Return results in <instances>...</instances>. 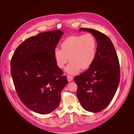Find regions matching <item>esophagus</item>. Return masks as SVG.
Wrapping results in <instances>:
<instances>
[{
  "mask_svg": "<svg viewBox=\"0 0 134 134\" xmlns=\"http://www.w3.org/2000/svg\"><path fill=\"white\" fill-rule=\"evenodd\" d=\"M67 79H68V80L69 81V82H71V81H72V80L73 79V78H72V76H71L68 75Z\"/></svg>",
  "mask_w": 134,
  "mask_h": 134,
  "instance_id": "esophagus-1",
  "label": "esophagus"
}]
</instances>
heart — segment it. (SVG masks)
Returning a JSON list of instances; mask_svg holds the SVG:
<instances>
[{
	"label": "heart",
	"mask_w": 134,
	"mask_h": 134,
	"mask_svg": "<svg viewBox=\"0 0 134 134\" xmlns=\"http://www.w3.org/2000/svg\"><path fill=\"white\" fill-rule=\"evenodd\" d=\"M61 50L55 48L54 57L57 66L63 69L69 60L67 73L74 75L87 69L94 63L97 51V41L91 34L72 36L65 39L60 44ZM70 59H69L68 58Z\"/></svg>",
	"instance_id": "b5f03b06"
}]
</instances>
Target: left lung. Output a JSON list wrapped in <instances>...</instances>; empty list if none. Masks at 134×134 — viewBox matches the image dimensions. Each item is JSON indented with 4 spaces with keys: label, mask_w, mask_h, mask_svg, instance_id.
<instances>
[{
    "label": "left lung",
    "mask_w": 134,
    "mask_h": 134,
    "mask_svg": "<svg viewBox=\"0 0 134 134\" xmlns=\"http://www.w3.org/2000/svg\"><path fill=\"white\" fill-rule=\"evenodd\" d=\"M79 31H87L94 36L97 51L94 62L88 69L75 77L76 96L84 109L98 112L111 103L118 88L119 60L114 46L106 35L91 28H81Z\"/></svg>",
    "instance_id": "1"
}]
</instances>
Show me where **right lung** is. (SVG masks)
Wrapping results in <instances>:
<instances>
[{
  "label": "right lung",
  "mask_w": 134,
  "mask_h": 134,
  "mask_svg": "<svg viewBox=\"0 0 134 134\" xmlns=\"http://www.w3.org/2000/svg\"><path fill=\"white\" fill-rule=\"evenodd\" d=\"M63 35L61 30H54L28 38L11 59V75L19 99L40 114H47L58 107L61 92L68 83L54 57Z\"/></svg>",
  "instance_id": "add662e5"
}]
</instances>
